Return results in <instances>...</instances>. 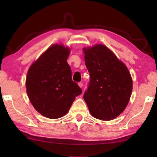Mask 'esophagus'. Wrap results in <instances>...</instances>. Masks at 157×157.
Returning <instances> with one entry per match:
<instances>
[{
    "label": "esophagus",
    "instance_id": "1",
    "mask_svg": "<svg viewBox=\"0 0 157 157\" xmlns=\"http://www.w3.org/2000/svg\"><path fill=\"white\" fill-rule=\"evenodd\" d=\"M78 85H79V86L80 87V88H82V86H83V83H82V82H79Z\"/></svg>",
    "mask_w": 157,
    "mask_h": 157
}]
</instances>
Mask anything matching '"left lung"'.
<instances>
[{
  "label": "left lung",
  "instance_id": "obj_1",
  "mask_svg": "<svg viewBox=\"0 0 157 157\" xmlns=\"http://www.w3.org/2000/svg\"><path fill=\"white\" fill-rule=\"evenodd\" d=\"M84 51L90 75L84 99L94 118L112 120L128 104L132 91L131 75L126 66L103 45L84 48Z\"/></svg>",
  "mask_w": 157,
  "mask_h": 157
}]
</instances>
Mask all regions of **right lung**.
Listing matches in <instances>:
<instances>
[{
    "mask_svg": "<svg viewBox=\"0 0 157 157\" xmlns=\"http://www.w3.org/2000/svg\"><path fill=\"white\" fill-rule=\"evenodd\" d=\"M70 50L62 45H53L29 68L26 89L34 109L47 118L66 115L76 96L82 91L72 80L67 63Z\"/></svg>",
    "mask_w": 157,
    "mask_h": 157,
    "instance_id": "add662e5",
    "label": "right lung"
}]
</instances>
